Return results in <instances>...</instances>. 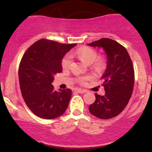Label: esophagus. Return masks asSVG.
Segmentation results:
<instances>
[{
  "mask_svg": "<svg viewBox=\"0 0 152 152\" xmlns=\"http://www.w3.org/2000/svg\"><path fill=\"white\" fill-rule=\"evenodd\" d=\"M76 91L78 92V93H79V94H85L86 92V91L84 89H81V88H79V89H76Z\"/></svg>",
  "mask_w": 152,
  "mask_h": 152,
  "instance_id": "1",
  "label": "esophagus"
}]
</instances>
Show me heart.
<instances>
[{"label":"heart","mask_w":152,"mask_h":152,"mask_svg":"<svg viewBox=\"0 0 152 152\" xmlns=\"http://www.w3.org/2000/svg\"><path fill=\"white\" fill-rule=\"evenodd\" d=\"M76 53L78 57V58L86 64H92V63L95 61L96 59L97 58V53L96 52V50L92 49V48H87V47H83V48H79V49L76 50ZM71 63V56L70 55H66L62 60V67L64 69H67V68L69 67ZM101 64H101L100 61L96 62V65L98 66H101ZM86 78H82L80 80H81V81H83Z\"/></svg>","instance_id":"heart-1"}]
</instances>
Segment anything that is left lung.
Listing matches in <instances>:
<instances>
[{"mask_svg": "<svg viewBox=\"0 0 152 152\" xmlns=\"http://www.w3.org/2000/svg\"><path fill=\"white\" fill-rule=\"evenodd\" d=\"M88 46L103 48L106 56V68L102 76L106 93L95 94L96 100L88 107L90 113L102 119L118 116L132 96L134 83L132 61L126 48L110 38H102Z\"/></svg>", "mask_w": 152, "mask_h": 152, "instance_id": "8db88e82", "label": "left lung"}]
</instances>
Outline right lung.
<instances>
[{
    "instance_id": "add662e5",
    "label": "right lung",
    "mask_w": 152,
    "mask_h": 152,
    "mask_svg": "<svg viewBox=\"0 0 152 152\" xmlns=\"http://www.w3.org/2000/svg\"><path fill=\"white\" fill-rule=\"evenodd\" d=\"M76 45L41 39L24 53L19 66V83L26 105L36 116L53 119L66 111L72 91H55L51 83L54 75L62 72L65 54Z\"/></svg>"
}]
</instances>
